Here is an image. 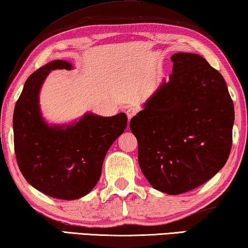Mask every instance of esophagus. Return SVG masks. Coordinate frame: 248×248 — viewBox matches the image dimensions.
<instances>
[{
  "label": "esophagus",
  "mask_w": 248,
  "mask_h": 248,
  "mask_svg": "<svg viewBox=\"0 0 248 248\" xmlns=\"http://www.w3.org/2000/svg\"><path fill=\"white\" fill-rule=\"evenodd\" d=\"M125 113H127V117H128V119L130 120L131 118L134 117L135 114L137 113V110H136L135 108H129V109L127 110V112H125Z\"/></svg>",
  "instance_id": "34e87169"
}]
</instances>
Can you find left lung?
Returning <instances> with one entry per match:
<instances>
[{"instance_id":"8db88e82","label":"left lung","mask_w":248,"mask_h":248,"mask_svg":"<svg viewBox=\"0 0 248 248\" xmlns=\"http://www.w3.org/2000/svg\"><path fill=\"white\" fill-rule=\"evenodd\" d=\"M172 73L130 120L140 169L155 189L178 195L205 184L226 164L234 103L223 76L202 55H171Z\"/></svg>"}]
</instances>
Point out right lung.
Listing matches in <instances>:
<instances>
[{
    "label": "right lung",
    "instance_id": "1",
    "mask_svg": "<svg viewBox=\"0 0 248 248\" xmlns=\"http://www.w3.org/2000/svg\"><path fill=\"white\" fill-rule=\"evenodd\" d=\"M71 70L54 60L25 81L13 113L14 149L25 180L50 197L73 201L93 189L105 157L127 127V116L101 117L87 112L69 124H49L39 103L41 87L52 70Z\"/></svg>",
    "mask_w": 248,
    "mask_h": 248
}]
</instances>
